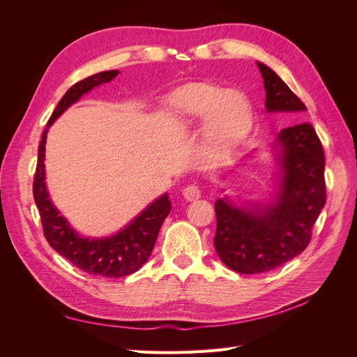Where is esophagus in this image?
<instances>
[{
  "label": "esophagus",
  "mask_w": 357,
  "mask_h": 357,
  "mask_svg": "<svg viewBox=\"0 0 357 357\" xmlns=\"http://www.w3.org/2000/svg\"><path fill=\"white\" fill-rule=\"evenodd\" d=\"M183 197H185V199H188V201H195V199L201 198L199 186L195 185V183H193V185L186 186L185 189H183Z\"/></svg>",
  "instance_id": "esophagus-1"
}]
</instances>
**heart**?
Instances as JSON below:
<instances>
[{
  "label": "heart",
  "instance_id": "obj_1",
  "mask_svg": "<svg viewBox=\"0 0 357 357\" xmlns=\"http://www.w3.org/2000/svg\"><path fill=\"white\" fill-rule=\"evenodd\" d=\"M177 122L190 128L205 119V135L214 149H228L250 131L253 107L247 95L213 83H192L172 98Z\"/></svg>",
  "mask_w": 357,
  "mask_h": 357
}]
</instances>
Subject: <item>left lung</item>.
Here are the masks:
<instances>
[{"mask_svg": "<svg viewBox=\"0 0 357 357\" xmlns=\"http://www.w3.org/2000/svg\"><path fill=\"white\" fill-rule=\"evenodd\" d=\"M257 67L266 91V110L298 123L282 129L277 137L283 180L275 202L248 211L226 199L215 201V252L240 274L271 271L304 252L326 202L321 142L311 123L299 122L307 107L271 68L261 62Z\"/></svg>", "mask_w": 357, "mask_h": 357, "instance_id": "obj_1", "label": "left lung"}]
</instances>
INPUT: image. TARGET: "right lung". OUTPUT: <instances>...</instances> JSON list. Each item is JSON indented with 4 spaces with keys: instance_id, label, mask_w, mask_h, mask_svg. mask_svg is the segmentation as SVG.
Returning a JSON list of instances; mask_svg holds the SVG:
<instances>
[{
    "instance_id": "1",
    "label": "right lung",
    "mask_w": 357,
    "mask_h": 357,
    "mask_svg": "<svg viewBox=\"0 0 357 357\" xmlns=\"http://www.w3.org/2000/svg\"><path fill=\"white\" fill-rule=\"evenodd\" d=\"M117 70L102 71L89 75L66 92L52 113L47 128L80 96L95 86L113 80ZM47 129L43 131L38 146V159L32 183V193L41 218L43 232L53 250L77 266L82 271L100 277H125L138 271L152 253L162 223L171 211V202L167 195H162L152 205L138 215L132 223L114 236L104 240H88L75 234L59 215L49 199L45 185V144Z\"/></svg>"
}]
</instances>
